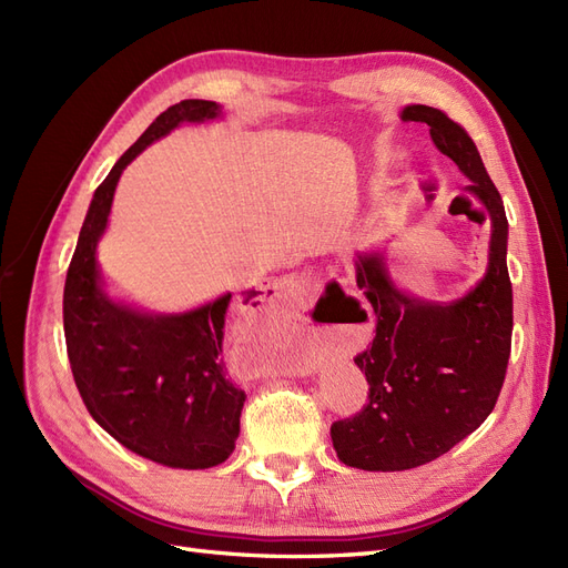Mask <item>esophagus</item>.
Wrapping results in <instances>:
<instances>
[{"instance_id":"obj_1","label":"esophagus","mask_w":568,"mask_h":568,"mask_svg":"<svg viewBox=\"0 0 568 568\" xmlns=\"http://www.w3.org/2000/svg\"><path fill=\"white\" fill-rule=\"evenodd\" d=\"M307 294H311V286H307L303 280L284 277V280H274L272 284H267L265 296L261 301H263V307L267 315L286 320V317H294L301 313ZM317 355H320V348L315 346L311 353V367L315 365Z\"/></svg>"}]
</instances>
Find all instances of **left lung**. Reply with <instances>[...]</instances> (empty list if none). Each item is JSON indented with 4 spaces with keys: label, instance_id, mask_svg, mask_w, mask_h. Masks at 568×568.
<instances>
[{
    "label": "left lung",
    "instance_id": "1",
    "mask_svg": "<svg viewBox=\"0 0 568 568\" xmlns=\"http://www.w3.org/2000/svg\"><path fill=\"white\" fill-rule=\"evenodd\" d=\"M434 144L471 180L490 215L486 277L467 296L432 303L393 284L382 253L357 255L355 274L376 317V336L355 355L367 405L332 424L338 459L365 471H403L432 462L486 422L503 390L511 351L507 215L471 136L434 106H405Z\"/></svg>",
    "mask_w": 568,
    "mask_h": 568
}]
</instances>
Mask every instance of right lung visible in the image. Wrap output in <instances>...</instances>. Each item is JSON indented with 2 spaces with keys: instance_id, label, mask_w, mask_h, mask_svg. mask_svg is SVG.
Wrapping results in <instances>:
<instances>
[{
  "instance_id": "add662e5",
  "label": "right lung",
  "mask_w": 568,
  "mask_h": 568,
  "mask_svg": "<svg viewBox=\"0 0 568 568\" xmlns=\"http://www.w3.org/2000/svg\"><path fill=\"white\" fill-rule=\"evenodd\" d=\"M222 113L215 101L184 99L163 111L97 186L63 288V332L73 379L94 422L128 450L175 469L225 462L239 438L246 393L217 357L232 294L182 315H149L101 288L97 242L120 173L180 123Z\"/></svg>"
}]
</instances>
